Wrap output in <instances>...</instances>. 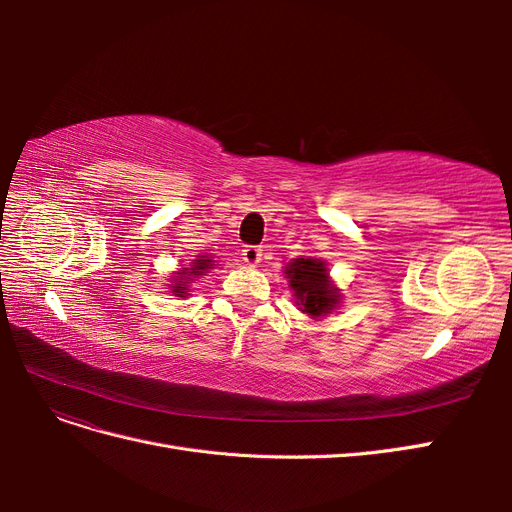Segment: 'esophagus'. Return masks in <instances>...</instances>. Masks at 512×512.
<instances>
[{
    "instance_id": "1",
    "label": "esophagus",
    "mask_w": 512,
    "mask_h": 512,
    "mask_svg": "<svg viewBox=\"0 0 512 512\" xmlns=\"http://www.w3.org/2000/svg\"><path fill=\"white\" fill-rule=\"evenodd\" d=\"M241 258L247 267H258V262L262 260V250L256 245H245L241 250Z\"/></svg>"
}]
</instances>
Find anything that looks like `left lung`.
I'll use <instances>...</instances> for the list:
<instances>
[{
    "mask_svg": "<svg viewBox=\"0 0 512 512\" xmlns=\"http://www.w3.org/2000/svg\"><path fill=\"white\" fill-rule=\"evenodd\" d=\"M284 277L292 290L294 305L309 318H327L342 305L344 294L333 284L327 260L316 256L294 258L284 267Z\"/></svg>",
    "mask_w": 512,
    "mask_h": 512,
    "instance_id": "1",
    "label": "left lung"
}]
</instances>
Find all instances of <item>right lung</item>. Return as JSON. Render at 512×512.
Masks as SVG:
<instances>
[{"instance_id": "1", "label": "right lung", "mask_w": 512, "mask_h": 512, "mask_svg": "<svg viewBox=\"0 0 512 512\" xmlns=\"http://www.w3.org/2000/svg\"><path fill=\"white\" fill-rule=\"evenodd\" d=\"M209 269H215V258L213 256H196L190 265H181L173 275L168 277V290L175 294V297L188 299L190 297V286L196 277L209 273Z\"/></svg>"}]
</instances>
